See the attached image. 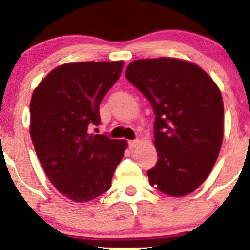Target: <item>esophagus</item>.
<instances>
[{"instance_id": "esophagus-1", "label": "esophagus", "mask_w": 250, "mask_h": 250, "mask_svg": "<svg viewBox=\"0 0 250 250\" xmlns=\"http://www.w3.org/2000/svg\"><path fill=\"white\" fill-rule=\"evenodd\" d=\"M138 145H139V140H130V142H128L130 148H136L138 147Z\"/></svg>"}]
</instances>
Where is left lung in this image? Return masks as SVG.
I'll list each match as a JSON object with an SVG mask.
<instances>
[{"mask_svg":"<svg viewBox=\"0 0 250 250\" xmlns=\"http://www.w3.org/2000/svg\"><path fill=\"white\" fill-rule=\"evenodd\" d=\"M126 78L153 107L157 164L149 184L169 196H185L206 180L224 139V102L200 66L179 58L133 61Z\"/></svg>","mask_w":250,"mask_h":250,"instance_id":"1","label":"left lung"}]
</instances>
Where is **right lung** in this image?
Segmentation results:
<instances>
[{
	"instance_id": "right-lung-1",
	"label": "right lung",
	"mask_w": 250,
	"mask_h": 250,
	"mask_svg": "<svg viewBox=\"0 0 250 250\" xmlns=\"http://www.w3.org/2000/svg\"><path fill=\"white\" fill-rule=\"evenodd\" d=\"M124 62H78L55 67L34 90L30 136L46 177L76 202L110 189L126 140L90 134L99 125V104L118 81Z\"/></svg>"
}]
</instances>
